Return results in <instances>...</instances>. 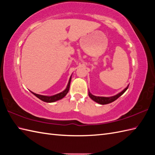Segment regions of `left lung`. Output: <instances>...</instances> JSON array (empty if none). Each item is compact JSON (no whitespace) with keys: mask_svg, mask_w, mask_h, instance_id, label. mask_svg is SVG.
I'll use <instances>...</instances> for the list:
<instances>
[{"mask_svg":"<svg viewBox=\"0 0 155 155\" xmlns=\"http://www.w3.org/2000/svg\"><path fill=\"white\" fill-rule=\"evenodd\" d=\"M128 86L125 88L124 89L120 92V93L117 94V95H115V96L113 97H96V96H94V95L92 94L91 93H88V96L90 97V98L91 99H93L94 101L97 102V103H99L101 104H107L108 103H110L114 101L115 100H117L118 97H120L122 94H123L125 91L127 90Z\"/></svg>","mask_w":155,"mask_h":155,"instance_id":"1","label":"left lung"}]
</instances>
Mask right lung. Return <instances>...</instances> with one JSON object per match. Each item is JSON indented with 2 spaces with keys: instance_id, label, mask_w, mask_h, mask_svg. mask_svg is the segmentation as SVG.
I'll list each match as a JSON object with an SVG mask.
<instances>
[{
  "instance_id": "obj_1",
  "label": "right lung",
  "mask_w": 155,
  "mask_h": 155,
  "mask_svg": "<svg viewBox=\"0 0 155 155\" xmlns=\"http://www.w3.org/2000/svg\"><path fill=\"white\" fill-rule=\"evenodd\" d=\"M71 81V77L70 78V79H69L67 88H66L64 91H62L61 93L53 95V96H51V97L43 96V95H40V94L34 93H32H32L34 95H35V96L37 98H38L39 99H41V101H44V102H46V103H53V102H55L58 100H60V99H61V98H62L66 96V94L68 93V92L69 91V88H70Z\"/></svg>"
}]
</instances>
